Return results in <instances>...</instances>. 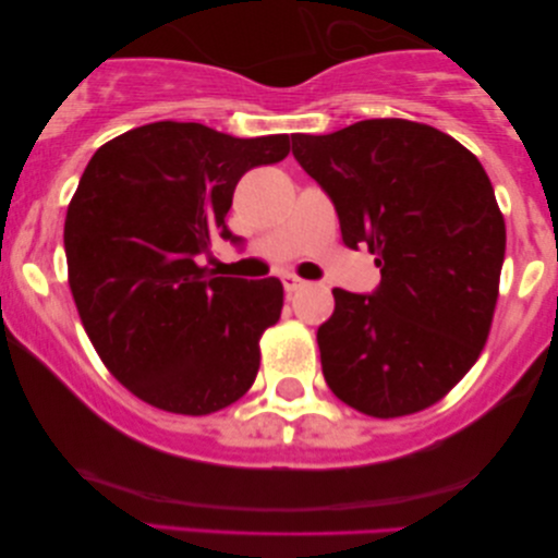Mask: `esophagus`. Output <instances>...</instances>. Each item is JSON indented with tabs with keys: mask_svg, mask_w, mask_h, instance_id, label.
I'll list each match as a JSON object with an SVG mask.
<instances>
[{
	"mask_svg": "<svg viewBox=\"0 0 558 558\" xmlns=\"http://www.w3.org/2000/svg\"><path fill=\"white\" fill-rule=\"evenodd\" d=\"M281 284H284L287 292H296V289L304 287V279L294 277V274H284V277H281Z\"/></svg>",
	"mask_w": 558,
	"mask_h": 558,
	"instance_id": "1",
	"label": "esophagus"
}]
</instances>
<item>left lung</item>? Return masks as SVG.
<instances>
[{
	"mask_svg": "<svg viewBox=\"0 0 558 558\" xmlns=\"http://www.w3.org/2000/svg\"><path fill=\"white\" fill-rule=\"evenodd\" d=\"M292 155L332 201L345 246L380 269L371 294L332 289L317 330L327 386L378 418L432 407L490 332L506 258L490 178L452 136L407 119L294 134Z\"/></svg>",
	"mask_w": 558,
	"mask_h": 558,
	"instance_id": "left-lung-1",
	"label": "left lung"
}]
</instances>
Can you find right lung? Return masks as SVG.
Listing matches in <instances>:
<instances>
[{"mask_svg": "<svg viewBox=\"0 0 558 558\" xmlns=\"http://www.w3.org/2000/svg\"><path fill=\"white\" fill-rule=\"evenodd\" d=\"M289 136L256 140L180 121L117 136L90 157L65 216L68 281L96 353L151 407L203 416L248 391L258 340L281 315L279 279L213 277L203 264L251 167Z\"/></svg>", "mask_w": 558, "mask_h": 558, "instance_id": "add662e5", "label": "right lung"}]
</instances>
